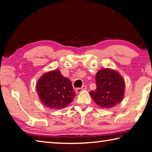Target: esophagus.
Masks as SVG:
<instances>
[{"label":"esophagus","instance_id":"1","mask_svg":"<svg viewBox=\"0 0 152 152\" xmlns=\"http://www.w3.org/2000/svg\"><path fill=\"white\" fill-rule=\"evenodd\" d=\"M86 86H83L82 88H77L76 89V92L77 94H79V93H80V92H82V91H84V90H86Z\"/></svg>","mask_w":152,"mask_h":152}]
</instances>
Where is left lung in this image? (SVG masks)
<instances>
[{
    "instance_id": "obj_1",
    "label": "left lung",
    "mask_w": 152,
    "mask_h": 152,
    "mask_svg": "<svg viewBox=\"0 0 152 152\" xmlns=\"http://www.w3.org/2000/svg\"><path fill=\"white\" fill-rule=\"evenodd\" d=\"M96 81L97 88L90 94L98 106L110 109L121 102L125 91V82L117 70L102 68L97 72Z\"/></svg>"
}]
</instances>
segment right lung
<instances>
[{"mask_svg":"<svg viewBox=\"0 0 152 152\" xmlns=\"http://www.w3.org/2000/svg\"><path fill=\"white\" fill-rule=\"evenodd\" d=\"M36 91L41 103L51 109L65 108L76 96L70 80L58 70L41 76L37 82Z\"/></svg>","mask_w":152,"mask_h":152,"instance_id":"1","label":"right lung"}]
</instances>
